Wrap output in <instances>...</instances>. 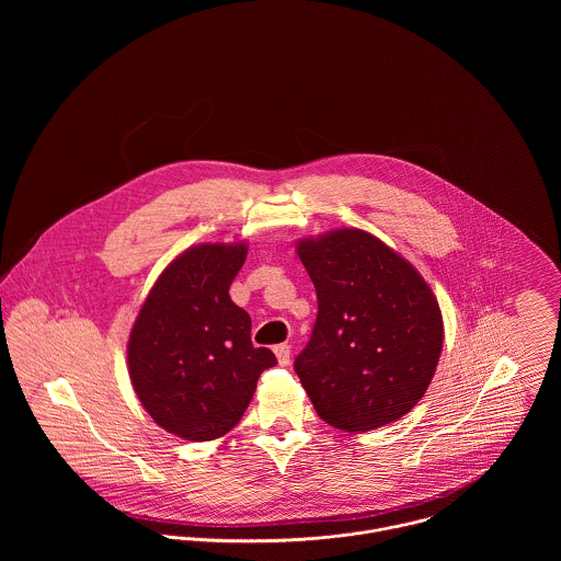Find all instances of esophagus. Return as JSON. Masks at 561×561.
<instances>
[{
	"instance_id": "34e87169",
	"label": "esophagus",
	"mask_w": 561,
	"mask_h": 561,
	"mask_svg": "<svg viewBox=\"0 0 561 561\" xmlns=\"http://www.w3.org/2000/svg\"><path fill=\"white\" fill-rule=\"evenodd\" d=\"M274 354H276V358H278V365H283V367L289 365V360H291V347H289L287 343L276 345V347H274Z\"/></svg>"
}]
</instances>
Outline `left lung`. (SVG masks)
<instances>
[{
  "instance_id": "8db88e82",
  "label": "left lung",
  "mask_w": 561,
  "mask_h": 561,
  "mask_svg": "<svg viewBox=\"0 0 561 561\" xmlns=\"http://www.w3.org/2000/svg\"><path fill=\"white\" fill-rule=\"evenodd\" d=\"M318 320L294 369L328 425L369 432L410 412L443 350L438 302L421 274L360 229L302 240Z\"/></svg>"
}]
</instances>
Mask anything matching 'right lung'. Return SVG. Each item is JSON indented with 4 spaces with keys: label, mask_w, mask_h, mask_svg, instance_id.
I'll return each mask as SVG.
<instances>
[{
    "label": "right lung",
    "mask_w": 561,
    "mask_h": 561,
    "mask_svg": "<svg viewBox=\"0 0 561 561\" xmlns=\"http://www.w3.org/2000/svg\"><path fill=\"white\" fill-rule=\"evenodd\" d=\"M245 243H201L156 280L129 334L127 363L138 400L165 432L214 440L240 423L259 376L276 365L250 341V316L229 287Z\"/></svg>",
    "instance_id": "obj_1"
}]
</instances>
